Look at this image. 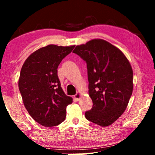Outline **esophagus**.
<instances>
[{"label": "esophagus", "mask_w": 155, "mask_h": 155, "mask_svg": "<svg viewBox=\"0 0 155 155\" xmlns=\"http://www.w3.org/2000/svg\"><path fill=\"white\" fill-rule=\"evenodd\" d=\"M74 98L77 100V101H79L80 98H81V94L80 92H77L74 96Z\"/></svg>", "instance_id": "obj_1"}]
</instances>
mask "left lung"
Masks as SVG:
<instances>
[{"label": "left lung", "instance_id": "obj_1", "mask_svg": "<svg viewBox=\"0 0 155 155\" xmlns=\"http://www.w3.org/2000/svg\"><path fill=\"white\" fill-rule=\"evenodd\" d=\"M73 52L87 63L88 92L93 107L85 112V117L101 127H108L124 112L132 95L130 62L118 48L102 39L78 45Z\"/></svg>", "mask_w": 155, "mask_h": 155}]
</instances>
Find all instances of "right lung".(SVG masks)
Segmentation results:
<instances>
[{"mask_svg":"<svg viewBox=\"0 0 155 155\" xmlns=\"http://www.w3.org/2000/svg\"><path fill=\"white\" fill-rule=\"evenodd\" d=\"M74 45L50 44L31 53L20 71L18 87L23 103L33 120L46 127L59 125L66 117L72 98L65 95L57 76L62 59Z\"/></svg>","mask_w":155,"mask_h":155,"instance_id":"1","label":"right lung"}]
</instances>
